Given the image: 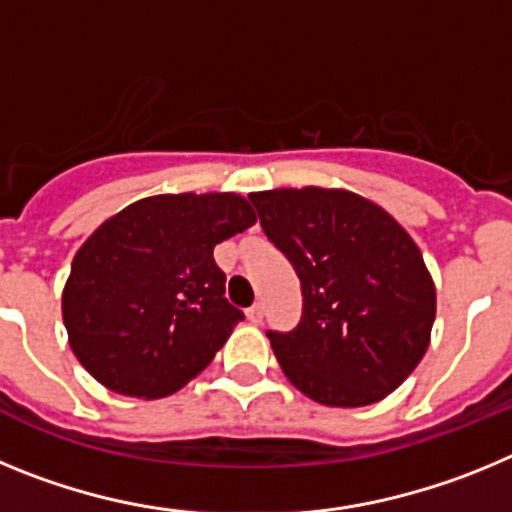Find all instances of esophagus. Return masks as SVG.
Segmentation results:
<instances>
[{"label":"esophagus","instance_id":"1","mask_svg":"<svg viewBox=\"0 0 512 512\" xmlns=\"http://www.w3.org/2000/svg\"><path fill=\"white\" fill-rule=\"evenodd\" d=\"M246 318L251 320V323L259 325L261 320H264V305H253V307H248V310H246Z\"/></svg>","mask_w":512,"mask_h":512}]
</instances>
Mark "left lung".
<instances>
[{
  "label": "left lung",
  "instance_id": "left-lung-1",
  "mask_svg": "<svg viewBox=\"0 0 512 512\" xmlns=\"http://www.w3.org/2000/svg\"><path fill=\"white\" fill-rule=\"evenodd\" d=\"M248 200L302 284L300 325L266 333L282 372L325 408L384 400L420 364L436 320L433 277L408 230L348 189H269Z\"/></svg>",
  "mask_w": 512,
  "mask_h": 512
}]
</instances>
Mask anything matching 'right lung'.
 Instances as JSON below:
<instances>
[{"instance_id": "1", "label": "right lung", "mask_w": 512, "mask_h": 512, "mask_svg": "<svg viewBox=\"0 0 512 512\" xmlns=\"http://www.w3.org/2000/svg\"><path fill=\"white\" fill-rule=\"evenodd\" d=\"M253 223L235 192L156 194L107 217L76 251L61 297L79 364L117 395L182 390L243 320L212 248Z\"/></svg>"}]
</instances>
